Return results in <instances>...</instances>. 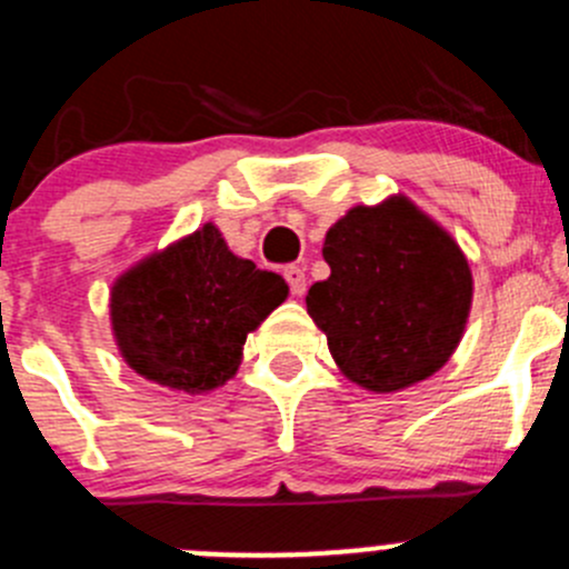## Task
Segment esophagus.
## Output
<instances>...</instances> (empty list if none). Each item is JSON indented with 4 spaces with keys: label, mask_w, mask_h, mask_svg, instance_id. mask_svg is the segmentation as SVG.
<instances>
[{
    "label": "esophagus",
    "mask_w": 569,
    "mask_h": 569,
    "mask_svg": "<svg viewBox=\"0 0 569 569\" xmlns=\"http://www.w3.org/2000/svg\"><path fill=\"white\" fill-rule=\"evenodd\" d=\"M284 279H287V284H290V290L296 292V296H303V290H307V273H303L301 266H287L284 268Z\"/></svg>",
    "instance_id": "obj_1"
}]
</instances>
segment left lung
<instances>
[{
    "label": "left lung",
    "mask_w": 569,
    "mask_h": 569,
    "mask_svg": "<svg viewBox=\"0 0 569 569\" xmlns=\"http://www.w3.org/2000/svg\"><path fill=\"white\" fill-rule=\"evenodd\" d=\"M331 277L307 312L342 373L392 392L448 362L468 323L473 279L459 246L407 199L353 207L326 234Z\"/></svg>",
    "instance_id": "obj_1"
}]
</instances>
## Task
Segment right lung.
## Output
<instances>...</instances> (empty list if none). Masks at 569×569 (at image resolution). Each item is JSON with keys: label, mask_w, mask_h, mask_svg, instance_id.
Segmentation results:
<instances>
[{"label": "right lung", "mask_w": 569, "mask_h": 569, "mask_svg": "<svg viewBox=\"0 0 569 569\" xmlns=\"http://www.w3.org/2000/svg\"><path fill=\"white\" fill-rule=\"evenodd\" d=\"M287 298L282 277L240 260L212 223L112 287V329L129 368L184 392L232 379L249 331Z\"/></svg>", "instance_id": "obj_1"}]
</instances>
